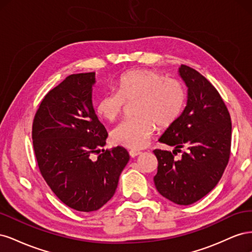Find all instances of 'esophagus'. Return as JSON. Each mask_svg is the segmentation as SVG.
Segmentation results:
<instances>
[{
  "mask_svg": "<svg viewBox=\"0 0 252 252\" xmlns=\"http://www.w3.org/2000/svg\"><path fill=\"white\" fill-rule=\"evenodd\" d=\"M142 152L141 151H139V150H130L129 151V156H130L131 158H135V157H138L139 155H141Z\"/></svg>",
  "mask_w": 252,
  "mask_h": 252,
  "instance_id": "obj_1",
  "label": "esophagus"
}]
</instances>
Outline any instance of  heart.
Returning a JSON list of instances; mask_svg holds the SVG:
<instances>
[{
  "label": "heart",
  "instance_id": "obj_1",
  "mask_svg": "<svg viewBox=\"0 0 252 252\" xmlns=\"http://www.w3.org/2000/svg\"><path fill=\"white\" fill-rule=\"evenodd\" d=\"M136 102L134 119L120 123L112 130L113 142L129 149L146 146L156 125L165 129L175 123L184 109L186 90L173 78L149 69L130 70L118 81V90L98 98L95 112L105 121L113 122L123 112L125 104Z\"/></svg>",
  "mask_w": 252,
  "mask_h": 252
}]
</instances>
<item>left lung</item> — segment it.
Masks as SVG:
<instances>
[{"mask_svg": "<svg viewBox=\"0 0 252 252\" xmlns=\"http://www.w3.org/2000/svg\"><path fill=\"white\" fill-rule=\"evenodd\" d=\"M179 71L188 87L187 106L158 140L175 149L154 150L158 158L154 181L166 199L190 205L209 193L222 178L230 158L231 119L207 79L186 65ZM177 152L182 154L180 158H175Z\"/></svg>", "mask_w": 252, "mask_h": 252, "instance_id": "8db88e82", "label": "left lung"}]
</instances>
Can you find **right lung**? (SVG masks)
Returning a JSON list of instances; mask_svg holds the SVG:
<instances>
[{
    "label": "right lung",
    "instance_id": "obj_1",
    "mask_svg": "<svg viewBox=\"0 0 252 252\" xmlns=\"http://www.w3.org/2000/svg\"><path fill=\"white\" fill-rule=\"evenodd\" d=\"M94 72L67 77L44 96L32 123L37 166L59 199L74 210L100 209L113 196L129 161L125 148L98 147L107 131L93 107ZM93 154H97L94 159Z\"/></svg>",
    "mask_w": 252,
    "mask_h": 252
}]
</instances>
